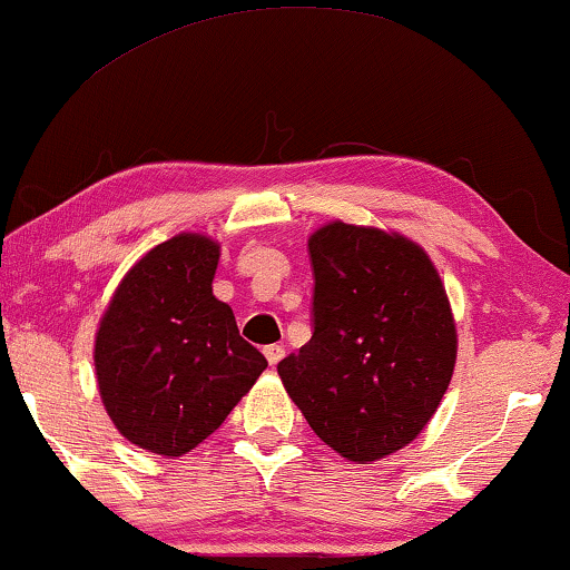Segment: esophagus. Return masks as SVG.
Masks as SVG:
<instances>
[{
	"label": "esophagus",
	"mask_w": 570,
	"mask_h": 570,
	"mask_svg": "<svg viewBox=\"0 0 570 570\" xmlns=\"http://www.w3.org/2000/svg\"><path fill=\"white\" fill-rule=\"evenodd\" d=\"M264 356H267V361L272 366H277L279 361H283V356H285V348L283 345H267V348H264Z\"/></svg>",
	"instance_id": "obj_1"
}]
</instances>
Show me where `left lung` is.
I'll use <instances>...</instances> for the list:
<instances>
[{
	"instance_id": "obj_1",
	"label": "left lung",
	"mask_w": 570,
	"mask_h": 570,
	"mask_svg": "<svg viewBox=\"0 0 570 570\" xmlns=\"http://www.w3.org/2000/svg\"><path fill=\"white\" fill-rule=\"evenodd\" d=\"M314 335L277 364L316 438L353 463L419 438L455 368L458 332L440 272L401 233L327 222L308 238Z\"/></svg>"
}]
</instances>
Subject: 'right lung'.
<instances>
[{
	"label": "right lung",
	"mask_w": 570,
	"mask_h": 570,
	"mask_svg": "<svg viewBox=\"0 0 570 570\" xmlns=\"http://www.w3.org/2000/svg\"><path fill=\"white\" fill-rule=\"evenodd\" d=\"M219 243L180 233L128 269L94 343L96 382L117 432L177 458L219 430L267 358L212 293Z\"/></svg>",
	"instance_id": "obj_1"
}]
</instances>
